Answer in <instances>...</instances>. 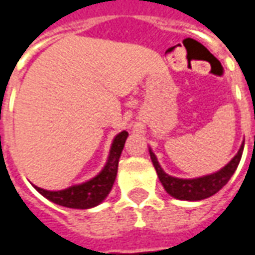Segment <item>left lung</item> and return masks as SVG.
Here are the masks:
<instances>
[{"instance_id":"8db88e82","label":"left lung","mask_w":255,"mask_h":255,"mask_svg":"<svg viewBox=\"0 0 255 255\" xmlns=\"http://www.w3.org/2000/svg\"><path fill=\"white\" fill-rule=\"evenodd\" d=\"M243 147H245V142L241 144V149L236 153L235 157L224 168H221L220 171L206 175V176L195 177V179H179V177L169 176L161 168L158 161H157V157H155V154L151 151L150 147L149 153L161 184L164 186L165 191L171 197L176 198V199H182V201H201V199L214 195L216 192L220 191L228 183V180L235 173L236 168L241 162Z\"/></svg>"}]
</instances>
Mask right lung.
<instances>
[{
	"mask_svg": "<svg viewBox=\"0 0 255 255\" xmlns=\"http://www.w3.org/2000/svg\"><path fill=\"white\" fill-rule=\"evenodd\" d=\"M127 136V131H122L115 136L105 166L93 179H90L82 184H75L65 190H60V191H49V190H43L36 186L34 187L46 199L52 201L53 203H57L60 206L72 209L94 208L108 197V194L111 192L112 187H113V183L117 176L119 160H120Z\"/></svg>",
	"mask_w": 255,
	"mask_h": 255,
	"instance_id": "1",
	"label": "right lung"
}]
</instances>
